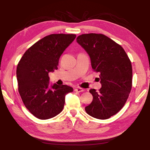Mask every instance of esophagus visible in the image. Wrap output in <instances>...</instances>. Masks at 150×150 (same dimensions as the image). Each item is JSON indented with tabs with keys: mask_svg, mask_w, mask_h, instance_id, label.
Returning a JSON list of instances; mask_svg holds the SVG:
<instances>
[{
	"mask_svg": "<svg viewBox=\"0 0 150 150\" xmlns=\"http://www.w3.org/2000/svg\"><path fill=\"white\" fill-rule=\"evenodd\" d=\"M74 91H75V92L80 93V92H83V91H84V89H83V88H81V87H76V88H75Z\"/></svg>",
	"mask_w": 150,
	"mask_h": 150,
	"instance_id": "obj_1",
	"label": "esophagus"
}]
</instances>
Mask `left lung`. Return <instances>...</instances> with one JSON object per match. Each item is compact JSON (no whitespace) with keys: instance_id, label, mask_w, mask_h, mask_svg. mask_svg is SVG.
Instances as JSON below:
<instances>
[{"instance_id":"obj_1","label":"left lung","mask_w":150,"mask_h":150,"mask_svg":"<svg viewBox=\"0 0 150 150\" xmlns=\"http://www.w3.org/2000/svg\"><path fill=\"white\" fill-rule=\"evenodd\" d=\"M77 42L91 58V66L100 73L99 91L91 88L93 101L85 107L88 115L105 120L120 111L128 99L132 85L131 62L122 47L101 34L79 35Z\"/></svg>"}]
</instances>
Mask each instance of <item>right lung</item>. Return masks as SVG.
<instances>
[{"label":"right lung","mask_w":150,"mask_h":150,"mask_svg":"<svg viewBox=\"0 0 150 150\" xmlns=\"http://www.w3.org/2000/svg\"><path fill=\"white\" fill-rule=\"evenodd\" d=\"M75 34H50L32 45L16 69L18 91L25 106L35 117L47 120L62 111L65 97L73 92L69 86L50 85V72L57 69L59 57Z\"/></svg>","instance_id":"right-lung-1"}]
</instances>
